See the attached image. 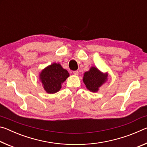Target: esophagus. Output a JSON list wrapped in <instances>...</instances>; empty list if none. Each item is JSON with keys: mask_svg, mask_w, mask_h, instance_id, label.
<instances>
[{"mask_svg": "<svg viewBox=\"0 0 147 147\" xmlns=\"http://www.w3.org/2000/svg\"><path fill=\"white\" fill-rule=\"evenodd\" d=\"M78 71H73V74H74V75H78Z\"/></svg>", "mask_w": 147, "mask_h": 147, "instance_id": "esophagus-1", "label": "esophagus"}]
</instances>
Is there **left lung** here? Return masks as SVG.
Listing matches in <instances>:
<instances>
[{"mask_svg":"<svg viewBox=\"0 0 147 147\" xmlns=\"http://www.w3.org/2000/svg\"><path fill=\"white\" fill-rule=\"evenodd\" d=\"M108 76V73H104L95 67H91L88 71L84 73L83 82L89 91L95 93L107 81Z\"/></svg>","mask_w":147,"mask_h":147,"instance_id":"8db88e82","label":"left lung"}]
</instances>
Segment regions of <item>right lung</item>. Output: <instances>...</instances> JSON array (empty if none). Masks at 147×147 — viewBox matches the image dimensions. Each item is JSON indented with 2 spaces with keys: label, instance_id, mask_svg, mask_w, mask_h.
<instances>
[{
  "label": "right lung",
  "instance_id": "add662e5",
  "mask_svg": "<svg viewBox=\"0 0 147 147\" xmlns=\"http://www.w3.org/2000/svg\"><path fill=\"white\" fill-rule=\"evenodd\" d=\"M69 76L66 69L59 63H53L46 67L39 74V78L47 93L54 94L60 90L61 84Z\"/></svg>",
  "mask_w": 147,
  "mask_h": 147
}]
</instances>
